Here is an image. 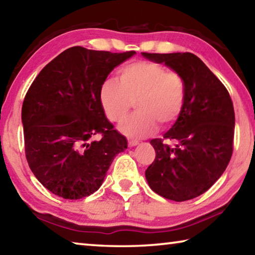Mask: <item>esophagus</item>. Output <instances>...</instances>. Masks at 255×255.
I'll use <instances>...</instances> for the list:
<instances>
[{
    "instance_id": "esophagus-1",
    "label": "esophagus",
    "mask_w": 255,
    "mask_h": 255,
    "mask_svg": "<svg viewBox=\"0 0 255 255\" xmlns=\"http://www.w3.org/2000/svg\"><path fill=\"white\" fill-rule=\"evenodd\" d=\"M138 145L137 140H128V146L129 147H135V146Z\"/></svg>"
}]
</instances>
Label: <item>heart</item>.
<instances>
[{"instance_id": "obj_1", "label": "heart", "mask_w": 255, "mask_h": 255, "mask_svg": "<svg viewBox=\"0 0 255 255\" xmlns=\"http://www.w3.org/2000/svg\"><path fill=\"white\" fill-rule=\"evenodd\" d=\"M100 102L107 118L120 124L132 103L137 114L120 126L129 138L139 139L157 130L158 123L171 126L180 117L185 100V84L179 73L154 62H135L119 71V83L108 79L101 84Z\"/></svg>"}]
</instances>
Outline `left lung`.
I'll use <instances>...</instances> for the list:
<instances>
[{"instance_id": "obj_1", "label": "left lung", "mask_w": 255, "mask_h": 255, "mask_svg": "<svg viewBox=\"0 0 255 255\" xmlns=\"http://www.w3.org/2000/svg\"><path fill=\"white\" fill-rule=\"evenodd\" d=\"M182 76L185 100L180 117L161 138L150 140L156 156L145 171L148 185L166 199L185 201L206 192L230 163L235 114L230 93L202 60L191 53L149 54Z\"/></svg>"}]
</instances>
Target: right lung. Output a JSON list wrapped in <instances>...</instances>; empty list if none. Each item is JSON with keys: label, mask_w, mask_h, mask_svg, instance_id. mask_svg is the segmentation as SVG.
I'll list each match as a JSON object with an SVG mask.
<instances>
[{"label": "right lung", "mask_w": 255, "mask_h": 255, "mask_svg": "<svg viewBox=\"0 0 255 255\" xmlns=\"http://www.w3.org/2000/svg\"><path fill=\"white\" fill-rule=\"evenodd\" d=\"M135 54L72 47L47 64L29 88L21 112L25 157L54 195L71 200L92 195L116 155L127 148L99 93L110 72ZM97 133L100 141L93 140Z\"/></svg>", "instance_id": "obj_1"}]
</instances>
